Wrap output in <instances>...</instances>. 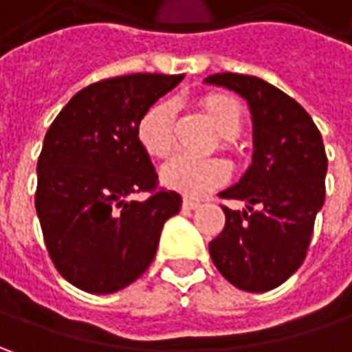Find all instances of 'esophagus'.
Here are the masks:
<instances>
[{"label": "esophagus", "instance_id": "1", "mask_svg": "<svg viewBox=\"0 0 352 352\" xmlns=\"http://www.w3.org/2000/svg\"><path fill=\"white\" fill-rule=\"evenodd\" d=\"M182 206H184V210H197V208H199V201H196V199H190V197H186Z\"/></svg>", "mask_w": 352, "mask_h": 352}]
</instances>
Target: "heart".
Returning <instances> with one entry per match:
<instances>
[{"label": "heart", "mask_w": 352, "mask_h": 352, "mask_svg": "<svg viewBox=\"0 0 352 352\" xmlns=\"http://www.w3.org/2000/svg\"><path fill=\"white\" fill-rule=\"evenodd\" d=\"M204 107L219 135H223L225 139H233L239 135L243 127V109L233 98L208 96L204 100ZM176 111V103L164 100L148 107L139 119L137 139L146 155L166 158L174 151ZM229 174L231 168L223 158H199L192 155H176L160 170L164 186L190 197H201L208 194L211 188L227 182Z\"/></svg>", "instance_id": "obj_1"}]
</instances>
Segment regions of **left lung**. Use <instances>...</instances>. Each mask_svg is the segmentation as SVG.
Masks as SVG:
<instances>
[{
	"mask_svg": "<svg viewBox=\"0 0 352 352\" xmlns=\"http://www.w3.org/2000/svg\"><path fill=\"white\" fill-rule=\"evenodd\" d=\"M204 82L239 94L252 119V162L221 192L245 208L223 206L225 227L210 243L211 261L239 290L268 292L302 266L323 208L321 133L300 103L263 78L223 72Z\"/></svg>",
	"mask_w": 352,
	"mask_h": 352,
	"instance_id": "8db88e82",
	"label": "left lung"
}]
</instances>
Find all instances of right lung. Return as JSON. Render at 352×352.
<instances>
[{"label":"right lung","instance_id":"obj_1","mask_svg":"<svg viewBox=\"0 0 352 352\" xmlns=\"http://www.w3.org/2000/svg\"><path fill=\"white\" fill-rule=\"evenodd\" d=\"M184 74H129L80 89L48 127L34 208L56 270L89 294H113L151 266L162 227L182 206L156 190L139 119ZM151 191L144 202L129 200Z\"/></svg>","mask_w":352,"mask_h":352}]
</instances>
